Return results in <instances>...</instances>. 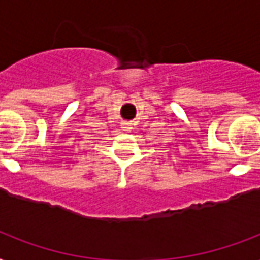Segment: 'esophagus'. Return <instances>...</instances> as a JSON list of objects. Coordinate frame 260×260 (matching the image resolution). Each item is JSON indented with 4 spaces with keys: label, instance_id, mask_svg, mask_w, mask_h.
<instances>
[{
    "label": "esophagus",
    "instance_id": "1",
    "mask_svg": "<svg viewBox=\"0 0 260 260\" xmlns=\"http://www.w3.org/2000/svg\"><path fill=\"white\" fill-rule=\"evenodd\" d=\"M121 128H122V131H125V132H129V131L134 129V126H132V122L131 121H122Z\"/></svg>",
    "mask_w": 260,
    "mask_h": 260
}]
</instances>
